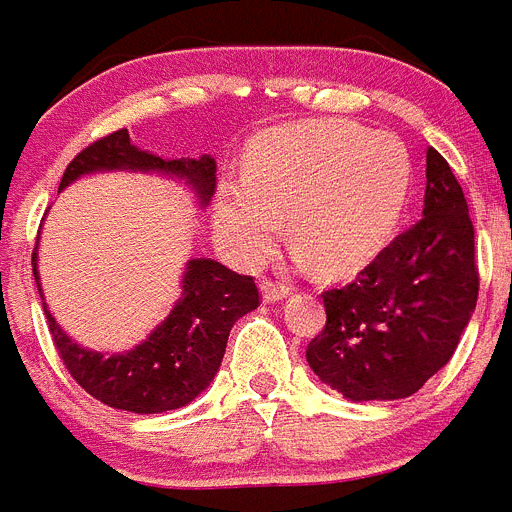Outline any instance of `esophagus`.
I'll use <instances>...</instances> for the list:
<instances>
[{
  "instance_id": "34e87169",
  "label": "esophagus",
  "mask_w": 512,
  "mask_h": 512,
  "mask_svg": "<svg viewBox=\"0 0 512 512\" xmlns=\"http://www.w3.org/2000/svg\"><path fill=\"white\" fill-rule=\"evenodd\" d=\"M260 290L265 303H280V300H285L290 295V288H285V285H275L270 283V280H265V283L260 285Z\"/></svg>"
}]
</instances>
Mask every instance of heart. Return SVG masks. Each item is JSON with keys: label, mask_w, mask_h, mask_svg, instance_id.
I'll return each instance as SVG.
<instances>
[{"label": "heart", "mask_w": 512, "mask_h": 512, "mask_svg": "<svg viewBox=\"0 0 512 512\" xmlns=\"http://www.w3.org/2000/svg\"><path fill=\"white\" fill-rule=\"evenodd\" d=\"M412 186L407 146L353 123L278 128L247 151L245 184L214 197V237L232 262L257 267L278 242L285 217L323 272L356 270L391 240Z\"/></svg>", "instance_id": "obj_1"}]
</instances>
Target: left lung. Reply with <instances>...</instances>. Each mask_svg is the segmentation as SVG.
<instances>
[{"label": "left lung", "instance_id": "1", "mask_svg": "<svg viewBox=\"0 0 512 512\" xmlns=\"http://www.w3.org/2000/svg\"><path fill=\"white\" fill-rule=\"evenodd\" d=\"M475 229L450 164L429 148L422 219L341 290L308 346L313 374L348 401L412 396L455 353L477 303Z\"/></svg>", "mask_w": 512, "mask_h": 512}]
</instances>
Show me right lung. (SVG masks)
Returning <instances> with one entry per match:
<instances>
[{
  "label": "right lung",
  "instance_id": "obj_1",
  "mask_svg": "<svg viewBox=\"0 0 512 512\" xmlns=\"http://www.w3.org/2000/svg\"><path fill=\"white\" fill-rule=\"evenodd\" d=\"M103 171H141L181 181L194 194L199 209L207 207L217 186L212 156L164 159L138 148L121 128L70 161L60 191L83 176ZM37 257L40 245L32 252V275L60 358L90 396L123 412L164 414L191 404L217 376L234 323L260 305L255 280L237 275L212 257H194L184 265L179 300L154 331L128 351H93L62 331L47 308Z\"/></svg>",
  "mask_w": 512,
  "mask_h": 512
}]
</instances>
